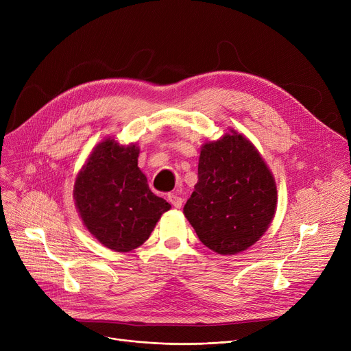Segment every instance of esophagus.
<instances>
[{"label": "esophagus", "mask_w": 351, "mask_h": 351, "mask_svg": "<svg viewBox=\"0 0 351 351\" xmlns=\"http://www.w3.org/2000/svg\"><path fill=\"white\" fill-rule=\"evenodd\" d=\"M168 200L171 202V205L172 206H175V208H180L182 206V204H183V199L176 193V192H172V193H169L168 195Z\"/></svg>", "instance_id": "1"}]
</instances>
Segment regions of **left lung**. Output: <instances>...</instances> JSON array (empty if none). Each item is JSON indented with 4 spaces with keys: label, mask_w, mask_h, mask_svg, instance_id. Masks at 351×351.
<instances>
[{
    "label": "left lung",
    "mask_w": 351,
    "mask_h": 351,
    "mask_svg": "<svg viewBox=\"0 0 351 351\" xmlns=\"http://www.w3.org/2000/svg\"><path fill=\"white\" fill-rule=\"evenodd\" d=\"M229 131L202 145L199 179L183 208L199 241L217 254L254 245L278 206V188L265 159L243 134Z\"/></svg>",
    "instance_id": "8db88e82"
}]
</instances>
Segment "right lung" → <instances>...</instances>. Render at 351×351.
<instances>
[{
  "mask_svg": "<svg viewBox=\"0 0 351 351\" xmlns=\"http://www.w3.org/2000/svg\"><path fill=\"white\" fill-rule=\"evenodd\" d=\"M138 158L136 143L121 145L106 138L92 149L73 185V200L88 232L121 253L143 245L171 209L151 192Z\"/></svg>",
  "mask_w": 351,
  "mask_h": 351,
  "instance_id": "1",
  "label": "right lung"
}]
</instances>
